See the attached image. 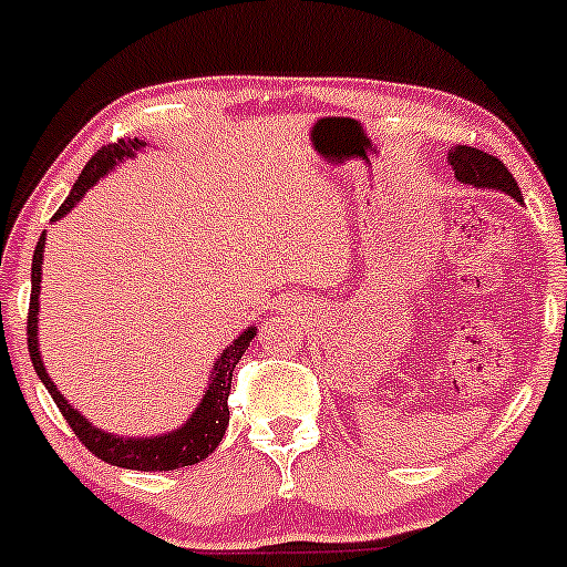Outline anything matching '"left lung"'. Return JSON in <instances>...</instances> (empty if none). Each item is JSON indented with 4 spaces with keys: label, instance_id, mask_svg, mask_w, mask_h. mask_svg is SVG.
<instances>
[{
    "label": "left lung",
    "instance_id": "8db88e82",
    "mask_svg": "<svg viewBox=\"0 0 567 567\" xmlns=\"http://www.w3.org/2000/svg\"><path fill=\"white\" fill-rule=\"evenodd\" d=\"M447 162L453 164L455 177L461 183H468L474 188H494V192H502L522 203V188H518L516 177L507 173V167L496 156H488L477 147L455 145L450 147Z\"/></svg>",
    "mask_w": 567,
    "mask_h": 567
}]
</instances>
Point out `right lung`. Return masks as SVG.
<instances>
[{
    "label": "right lung",
    "mask_w": 567,
    "mask_h": 567,
    "mask_svg": "<svg viewBox=\"0 0 567 567\" xmlns=\"http://www.w3.org/2000/svg\"><path fill=\"white\" fill-rule=\"evenodd\" d=\"M151 147V142L142 140H120L114 145L101 147L93 158L87 162V167L82 169L79 181L73 183L71 194H68L65 203L60 205V210L54 214V221L62 219L65 214H71L82 197L87 194V188H93L101 177L112 173L117 164L128 162L136 156V151H145ZM43 249H45V233L40 236L35 255H32V293H30V320H27V346H30L32 368H35L38 379L43 381V386L54 398L56 409L62 411V416L68 420V425L73 427V433L79 436V442L95 455V458L112 463L120 468H136V472H169V468L181 466H194L203 458H208L219 442L225 439L227 422H230V409H227V398H230V384H233V370H236L238 359L244 357V351L249 348V342L255 340L257 326L244 329L225 351L219 353V359L210 368L208 386H205L203 400L197 403V409L188 414V420L181 427L167 433H158V436H117V433H109L104 427H95L87 416L79 409H73L60 390H56L54 381L45 373V364L40 359V342H38V312H40V274H43Z\"/></svg>",
    "instance_id": "right-lung-1"
}]
</instances>
